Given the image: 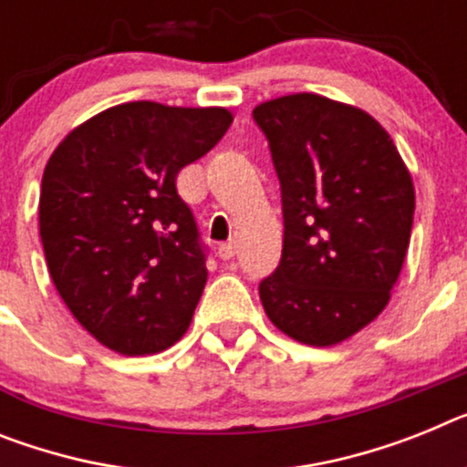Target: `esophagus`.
<instances>
[{
    "mask_svg": "<svg viewBox=\"0 0 467 467\" xmlns=\"http://www.w3.org/2000/svg\"><path fill=\"white\" fill-rule=\"evenodd\" d=\"M217 254L219 257H222V260H231V257H234V254H236V245H234V243H222V245H219L217 248Z\"/></svg>",
    "mask_w": 467,
    "mask_h": 467,
    "instance_id": "34e87169",
    "label": "esophagus"
}]
</instances>
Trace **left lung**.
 Returning <instances> with one entry per match:
<instances>
[{"label": "left lung", "instance_id": "obj_1", "mask_svg": "<svg viewBox=\"0 0 467 467\" xmlns=\"http://www.w3.org/2000/svg\"><path fill=\"white\" fill-rule=\"evenodd\" d=\"M281 179V265L260 283L266 317L333 348L380 317L411 241L416 191L385 127L352 103L288 94L254 106Z\"/></svg>", "mask_w": 467, "mask_h": 467}]
</instances>
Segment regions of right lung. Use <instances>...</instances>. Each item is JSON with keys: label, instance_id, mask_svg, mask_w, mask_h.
<instances>
[{"label": "right lung", "instance_id": "right-lung-1", "mask_svg": "<svg viewBox=\"0 0 467 467\" xmlns=\"http://www.w3.org/2000/svg\"><path fill=\"white\" fill-rule=\"evenodd\" d=\"M229 109L130 101L70 130L44 167L39 238L61 300L103 348H172L207 281L182 167L214 149Z\"/></svg>", "mask_w": 467, "mask_h": 467}]
</instances>
